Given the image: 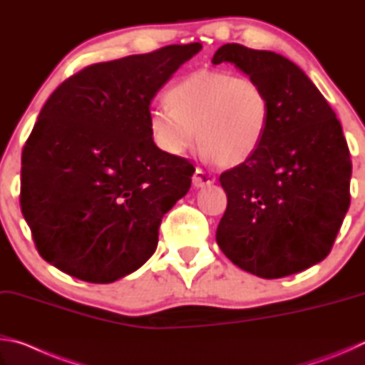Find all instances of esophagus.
Segmentation results:
<instances>
[{
  "instance_id": "1",
  "label": "esophagus",
  "mask_w": 365,
  "mask_h": 365,
  "mask_svg": "<svg viewBox=\"0 0 365 365\" xmlns=\"http://www.w3.org/2000/svg\"><path fill=\"white\" fill-rule=\"evenodd\" d=\"M215 182V177L211 174V172H206L202 169H196L195 175H193V185L196 188H206L211 187V185Z\"/></svg>"
}]
</instances>
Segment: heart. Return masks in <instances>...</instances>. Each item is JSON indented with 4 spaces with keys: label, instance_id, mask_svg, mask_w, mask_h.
<instances>
[{
    "label": "heart",
    "instance_id": "b5f03b06",
    "mask_svg": "<svg viewBox=\"0 0 365 365\" xmlns=\"http://www.w3.org/2000/svg\"><path fill=\"white\" fill-rule=\"evenodd\" d=\"M168 106L151 110L150 133L160 151L182 154L195 143L206 159L233 168L261 148L272 103L256 78L201 69L178 78L165 91Z\"/></svg>",
    "mask_w": 365,
    "mask_h": 365
}]
</instances>
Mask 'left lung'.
Masks as SVG:
<instances>
[{"mask_svg": "<svg viewBox=\"0 0 365 365\" xmlns=\"http://www.w3.org/2000/svg\"><path fill=\"white\" fill-rule=\"evenodd\" d=\"M232 63L270 96L262 145L225 170L227 209L215 240L250 274L282 279L329 256L348 212L351 156L330 104L292 61L274 51L227 43L212 64Z\"/></svg>", "mask_w": 365, "mask_h": 365, "instance_id": "obj_1", "label": "left lung"}]
</instances>
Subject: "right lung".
<instances>
[{
  "label": "right lung",
  "mask_w": 365,
  "mask_h": 365,
  "mask_svg": "<svg viewBox=\"0 0 365 365\" xmlns=\"http://www.w3.org/2000/svg\"><path fill=\"white\" fill-rule=\"evenodd\" d=\"M201 43L85 67L41 108L22 151L21 209L40 256L78 280L113 283L158 246L195 168L160 151L150 104Z\"/></svg>",
  "instance_id": "add662e5"
}]
</instances>
